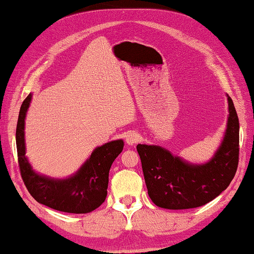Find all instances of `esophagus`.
Returning a JSON list of instances; mask_svg holds the SVG:
<instances>
[{
	"label": "esophagus",
	"mask_w": 254,
	"mask_h": 254,
	"mask_svg": "<svg viewBox=\"0 0 254 254\" xmlns=\"http://www.w3.org/2000/svg\"><path fill=\"white\" fill-rule=\"evenodd\" d=\"M125 140H126L127 144L132 145V144H136L139 140V135L136 131H128L126 136H125Z\"/></svg>",
	"instance_id": "esophagus-1"
}]
</instances>
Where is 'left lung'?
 Here are the masks:
<instances>
[{
	"label": "left lung",
	"mask_w": 254,
	"mask_h": 254,
	"mask_svg": "<svg viewBox=\"0 0 254 254\" xmlns=\"http://www.w3.org/2000/svg\"><path fill=\"white\" fill-rule=\"evenodd\" d=\"M227 130L219 150L203 166L189 165L155 145L136 146L147 193L155 205L171 210L202 206L227 189L235 176L240 155V123L228 96Z\"/></svg>",
	"instance_id": "8db88e82"
}]
</instances>
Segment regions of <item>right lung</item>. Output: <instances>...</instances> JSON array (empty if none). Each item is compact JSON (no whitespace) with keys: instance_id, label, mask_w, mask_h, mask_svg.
I'll return each instance as SVG.
<instances>
[{"instance_id":"add662e5","label":"right lung","mask_w":254,"mask_h":254,"mask_svg":"<svg viewBox=\"0 0 254 254\" xmlns=\"http://www.w3.org/2000/svg\"><path fill=\"white\" fill-rule=\"evenodd\" d=\"M32 94L23 100L19 111L15 143H17L18 165L23 184L38 203L51 209L69 213H87L103 203L107 197L109 171L115 159L122 153L124 142L114 140L97 147L85 165L71 178L56 181L34 173L25 157L26 111Z\"/></svg>"}]
</instances>
